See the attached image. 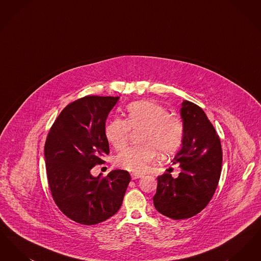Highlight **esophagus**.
Here are the masks:
<instances>
[{
  "label": "esophagus",
  "mask_w": 261,
  "mask_h": 261,
  "mask_svg": "<svg viewBox=\"0 0 261 261\" xmlns=\"http://www.w3.org/2000/svg\"><path fill=\"white\" fill-rule=\"evenodd\" d=\"M141 177H143V175H142V174H131V178H132V180H136V179H139V178H141Z\"/></svg>",
  "instance_id": "obj_1"
}]
</instances>
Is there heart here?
Returning <instances> with one entry per match:
<instances>
[{
    "label": "heart",
    "instance_id": "b5f03b06",
    "mask_svg": "<svg viewBox=\"0 0 261 261\" xmlns=\"http://www.w3.org/2000/svg\"><path fill=\"white\" fill-rule=\"evenodd\" d=\"M131 129L142 130L139 134L141 145L123 149L116 155L115 163L133 173L145 172L158 152L161 155L172 153L181 145L184 134L181 119L151 100L129 105L126 120L114 118L106 126L105 133L114 149H121L128 144Z\"/></svg>",
    "mask_w": 261,
    "mask_h": 261
}]
</instances>
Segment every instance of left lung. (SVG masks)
<instances>
[{"instance_id": "1", "label": "left lung", "mask_w": 261, "mask_h": 261, "mask_svg": "<svg viewBox=\"0 0 261 261\" xmlns=\"http://www.w3.org/2000/svg\"><path fill=\"white\" fill-rule=\"evenodd\" d=\"M180 113L184 134L172 162L180 164L181 172L177 178L159 176L153 197L155 210L175 220L195 216L208 204L222 167L220 139L206 114L189 100H183Z\"/></svg>"}]
</instances>
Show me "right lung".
<instances>
[{
    "label": "right lung",
    "instance_id": "right-lung-1",
    "mask_svg": "<svg viewBox=\"0 0 261 261\" xmlns=\"http://www.w3.org/2000/svg\"><path fill=\"white\" fill-rule=\"evenodd\" d=\"M119 97L86 96L66 106L47 137L44 155L50 193L64 215L95 225L119 211L131 180L125 170L95 177L91 169L110 153L106 121Z\"/></svg>",
    "mask_w": 261,
    "mask_h": 261
}]
</instances>
